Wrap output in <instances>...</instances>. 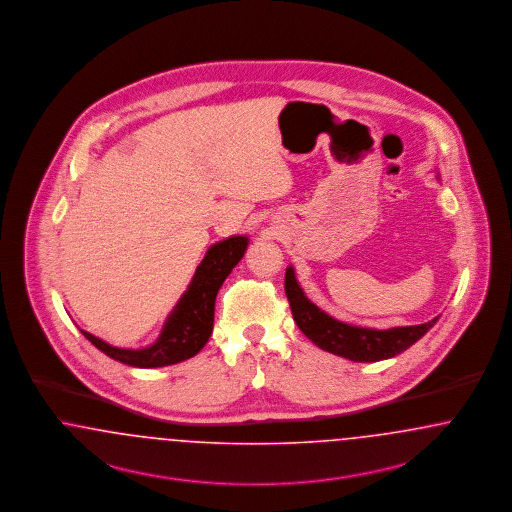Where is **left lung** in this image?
Masks as SVG:
<instances>
[{"label":"left lung","mask_w":512,"mask_h":512,"mask_svg":"<svg viewBox=\"0 0 512 512\" xmlns=\"http://www.w3.org/2000/svg\"><path fill=\"white\" fill-rule=\"evenodd\" d=\"M285 292L298 329L306 334L315 346L334 356L346 357L359 363H371L398 356L409 346H413L419 338H423L438 321V317H434L432 321L423 325L392 327L386 331L342 323L329 313L319 310L312 300H308V296L296 281L292 267H287L285 273Z\"/></svg>","instance_id":"left-lung-1"}]
</instances>
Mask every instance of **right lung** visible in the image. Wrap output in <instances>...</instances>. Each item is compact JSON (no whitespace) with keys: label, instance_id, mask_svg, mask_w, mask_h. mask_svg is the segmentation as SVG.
I'll list each match as a JSON object with an SVG mask.
<instances>
[{"label":"right lung","instance_id":"1","mask_svg":"<svg viewBox=\"0 0 512 512\" xmlns=\"http://www.w3.org/2000/svg\"><path fill=\"white\" fill-rule=\"evenodd\" d=\"M246 246L248 237H229L208 248L193 275V281L179 298L174 312L168 315L155 344L130 350L111 346L88 331H82V334L103 354L141 369L166 367L197 356L214 329L216 294L231 269L245 256Z\"/></svg>","mask_w":512,"mask_h":512}]
</instances>
